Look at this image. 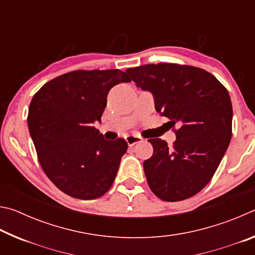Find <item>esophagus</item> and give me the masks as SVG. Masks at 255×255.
Masks as SVG:
<instances>
[{
	"instance_id": "esophagus-1",
	"label": "esophagus",
	"mask_w": 255,
	"mask_h": 255,
	"mask_svg": "<svg viewBox=\"0 0 255 255\" xmlns=\"http://www.w3.org/2000/svg\"><path fill=\"white\" fill-rule=\"evenodd\" d=\"M141 140H143V138L139 137V136H137V135H128L126 137V141H127V144L129 146L136 145L137 143H140Z\"/></svg>"
}]
</instances>
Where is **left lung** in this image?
Masks as SVG:
<instances>
[{"label":"left lung","instance_id":"left-lung-1","mask_svg":"<svg viewBox=\"0 0 255 255\" xmlns=\"http://www.w3.org/2000/svg\"><path fill=\"white\" fill-rule=\"evenodd\" d=\"M137 88L153 94L155 109L176 124L172 147L152 138V157L144 162L148 185L159 199L180 201L195 196L215 174L232 138L230 94L201 68L159 63L128 68Z\"/></svg>","mask_w":255,"mask_h":255}]
</instances>
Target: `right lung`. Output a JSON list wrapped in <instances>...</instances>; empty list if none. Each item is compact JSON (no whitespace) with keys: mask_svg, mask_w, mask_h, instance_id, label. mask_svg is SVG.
Listing matches in <instances>:
<instances>
[{"mask_svg":"<svg viewBox=\"0 0 255 255\" xmlns=\"http://www.w3.org/2000/svg\"><path fill=\"white\" fill-rule=\"evenodd\" d=\"M130 81L119 70L74 71L33 96L30 136L42 170L66 195L91 200L111 188L128 145L123 138L105 139L93 124L101 122L110 89Z\"/></svg>","mask_w":255,"mask_h":255,"instance_id":"obj_1","label":"right lung"}]
</instances>
